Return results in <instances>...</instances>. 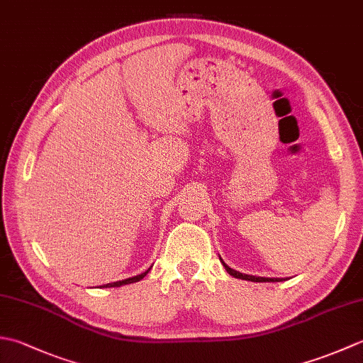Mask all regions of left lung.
<instances>
[{
	"instance_id": "1",
	"label": "left lung",
	"mask_w": 363,
	"mask_h": 363,
	"mask_svg": "<svg viewBox=\"0 0 363 363\" xmlns=\"http://www.w3.org/2000/svg\"><path fill=\"white\" fill-rule=\"evenodd\" d=\"M221 260V259H220ZM223 262V260H221ZM223 265H225V268H226V272L230 274V276H234V277H237V279H243V281H251V282H279V281H282V279H276V277H257V276H250V274H243V273H238V272H235V269H233V268H229L225 262H223Z\"/></svg>"
}]
</instances>
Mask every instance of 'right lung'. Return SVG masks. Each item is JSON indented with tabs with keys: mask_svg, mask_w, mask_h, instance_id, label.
Returning a JSON list of instances; mask_svg holds the SVG:
<instances>
[{
	"mask_svg": "<svg viewBox=\"0 0 363 363\" xmlns=\"http://www.w3.org/2000/svg\"><path fill=\"white\" fill-rule=\"evenodd\" d=\"M148 272L150 269H146L145 273H142V274H138V276H134V277H128V279H125V281H118V282H112V284H106L104 287H121V285H126V284H133V282H138L140 279H143V277L148 274Z\"/></svg>",
	"mask_w": 363,
	"mask_h": 363,
	"instance_id": "1",
	"label": "right lung"
}]
</instances>
